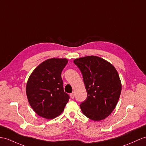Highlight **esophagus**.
I'll return each instance as SVG.
<instances>
[{
	"mask_svg": "<svg viewBox=\"0 0 146 146\" xmlns=\"http://www.w3.org/2000/svg\"><path fill=\"white\" fill-rule=\"evenodd\" d=\"M70 98H72V99H74V94L73 93L70 94Z\"/></svg>",
	"mask_w": 146,
	"mask_h": 146,
	"instance_id": "esophagus-1",
	"label": "esophagus"
}]
</instances>
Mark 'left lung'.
<instances>
[{
  "mask_svg": "<svg viewBox=\"0 0 146 146\" xmlns=\"http://www.w3.org/2000/svg\"><path fill=\"white\" fill-rule=\"evenodd\" d=\"M83 76L87 92L80 109L94 121L108 117L116 107L121 92L118 73L111 64L100 57L88 56L74 61Z\"/></svg>",
  "mask_w": 146,
  "mask_h": 146,
  "instance_id": "1",
  "label": "left lung"
}]
</instances>
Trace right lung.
I'll list each match as a JSON object with an SVG mask.
<instances>
[{
    "mask_svg": "<svg viewBox=\"0 0 146 146\" xmlns=\"http://www.w3.org/2000/svg\"><path fill=\"white\" fill-rule=\"evenodd\" d=\"M68 62L51 58L41 63L28 80L26 93L31 107L38 115L51 119L61 115L69 99L64 91L61 72Z\"/></svg>",
    "mask_w": 146,
    "mask_h": 146,
    "instance_id": "obj_1",
    "label": "right lung"
}]
</instances>
